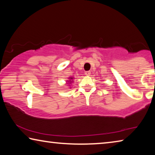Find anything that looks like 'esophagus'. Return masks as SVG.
Here are the masks:
<instances>
[{"label":"esophagus","instance_id":"obj_1","mask_svg":"<svg viewBox=\"0 0 155 155\" xmlns=\"http://www.w3.org/2000/svg\"><path fill=\"white\" fill-rule=\"evenodd\" d=\"M85 74L86 76H90L91 72H90V71H86V72H85Z\"/></svg>","mask_w":155,"mask_h":155}]
</instances>
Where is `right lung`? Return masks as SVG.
<instances>
[{
  "label": "right lung",
  "mask_w": 155,
  "mask_h": 155,
  "mask_svg": "<svg viewBox=\"0 0 155 155\" xmlns=\"http://www.w3.org/2000/svg\"><path fill=\"white\" fill-rule=\"evenodd\" d=\"M73 80H74V78H73L72 77H70L68 78V80H67L66 83L68 84V85H70V83H72L73 81H74Z\"/></svg>",
  "instance_id": "obj_1"
}]
</instances>
